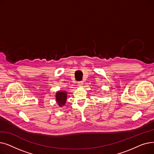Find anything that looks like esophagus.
<instances>
[{
	"label": "esophagus",
	"mask_w": 154,
	"mask_h": 154,
	"mask_svg": "<svg viewBox=\"0 0 154 154\" xmlns=\"http://www.w3.org/2000/svg\"><path fill=\"white\" fill-rule=\"evenodd\" d=\"M77 84L79 87H82L84 85V82H83V81H80V82H79Z\"/></svg>",
	"instance_id": "esophagus-1"
}]
</instances>
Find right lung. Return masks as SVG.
<instances>
[{
    "instance_id": "add662e5",
    "label": "right lung",
    "mask_w": 154,
    "mask_h": 154,
    "mask_svg": "<svg viewBox=\"0 0 154 154\" xmlns=\"http://www.w3.org/2000/svg\"><path fill=\"white\" fill-rule=\"evenodd\" d=\"M67 99V92L65 91H59L55 93V99L58 106L60 107L66 105Z\"/></svg>"
}]
</instances>
